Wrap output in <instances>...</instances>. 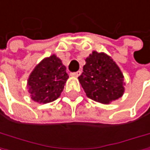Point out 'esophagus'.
Returning a JSON list of instances; mask_svg holds the SVG:
<instances>
[{
    "instance_id": "esophagus-1",
    "label": "esophagus",
    "mask_w": 150,
    "mask_h": 150,
    "mask_svg": "<svg viewBox=\"0 0 150 150\" xmlns=\"http://www.w3.org/2000/svg\"><path fill=\"white\" fill-rule=\"evenodd\" d=\"M79 74H80V71H76V72H71V75L73 76V77H78V76H79Z\"/></svg>"
}]
</instances>
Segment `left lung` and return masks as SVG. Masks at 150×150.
<instances>
[{
	"label": "left lung",
	"mask_w": 150,
	"mask_h": 150,
	"mask_svg": "<svg viewBox=\"0 0 150 150\" xmlns=\"http://www.w3.org/2000/svg\"><path fill=\"white\" fill-rule=\"evenodd\" d=\"M79 80L88 97L103 104L118 99L124 91L119 67L106 54L95 51L86 59Z\"/></svg>",
	"instance_id": "8db88e82"
}]
</instances>
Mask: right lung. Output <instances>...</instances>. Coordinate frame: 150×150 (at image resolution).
<instances>
[{"mask_svg": "<svg viewBox=\"0 0 150 150\" xmlns=\"http://www.w3.org/2000/svg\"><path fill=\"white\" fill-rule=\"evenodd\" d=\"M69 76L66 67L54 54L43 60L29 76L28 86L31 98L38 103H50L57 99Z\"/></svg>", "mask_w": 150, "mask_h": 150, "instance_id": "1", "label": "right lung"}]
</instances>
